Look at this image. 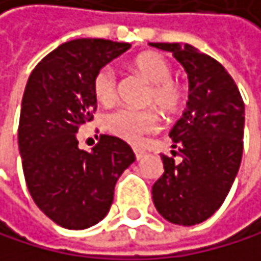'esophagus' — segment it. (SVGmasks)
I'll return each mask as SVG.
<instances>
[{
  "label": "esophagus",
  "instance_id": "obj_1",
  "mask_svg": "<svg viewBox=\"0 0 261 261\" xmlns=\"http://www.w3.org/2000/svg\"><path fill=\"white\" fill-rule=\"evenodd\" d=\"M135 155H136V160H142L144 156H146V152L141 149H135Z\"/></svg>",
  "mask_w": 261,
  "mask_h": 261
}]
</instances>
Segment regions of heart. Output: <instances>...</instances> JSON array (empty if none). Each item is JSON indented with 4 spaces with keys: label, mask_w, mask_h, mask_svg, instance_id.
Returning <instances> with one entry per match:
<instances>
[{
    "label": "heart",
    "mask_w": 261,
    "mask_h": 261,
    "mask_svg": "<svg viewBox=\"0 0 261 261\" xmlns=\"http://www.w3.org/2000/svg\"><path fill=\"white\" fill-rule=\"evenodd\" d=\"M133 68L152 85L146 96L147 105H155L163 114H174L184 102V88L173 81V66L159 54H142ZM93 93L101 105H112L117 98V77L111 66L101 68L93 79ZM102 126L108 133L126 142H139L144 135L159 128V115L153 109L120 108L105 115Z\"/></svg>",
    "instance_id": "1"
}]
</instances>
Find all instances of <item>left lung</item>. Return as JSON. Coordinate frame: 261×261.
Returning a JSON list of instances; mask_svg holds the SVG:
<instances>
[{
	"instance_id": "1",
	"label": "left lung",
	"mask_w": 261,
	"mask_h": 261,
	"mask_svg": "<svg viewBox=\"0 0 261 261\" xmlns=\"http://www.w3.org/2000/svg\"><path fill=\"white\" fill-rule=\"evenodd\" d=\"M171 52L189 76L187 109L169 132L171 150L162 155L165 173L153 184L152 200L171 223H201L222 206L243 159L244 101L233 77L217 60L190 44L150 42Z\"/></svg>"
}]
</instances>
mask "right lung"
<instances>
[{"mask_svg":"<svg viewBox=\"0 0 261 261\" xmlns=\"http://www.w3.org/2000/svg\"><path fill=\"white\" fill-rule=\"evenodd\" d=\"M132 44L74 39L58 45L33 69L22 98L18 150L36 206L57 225L84 230L106 217L115 182L136 156L125 141L101 135L85 152L77 129L96 109L93 79Z\"/></svg>","mask_w":261,"mask_h":261,"instance_id":"obj_1","label":"right lung"}]
</instances>
